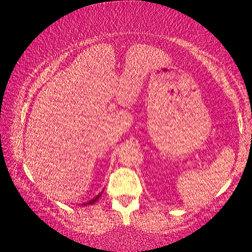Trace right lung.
<instances>
[{"instance_id":"1","label":"right lung","mask_w":252,"mask_h":252,"mask_svg":"<svg viewBox=\"0 0 252 252\" xmlns=\"http://www.w3.org/2000/svg\"><path fill=\"white\" fill-rule=\"evenodd\" d=\"M101 195H102V191L99 192V194L97 195V196H95L94 198L93 199H91V201H88V202H86V203H82V206H87V205H92V204H94V203L97 201V199L101 197Z\"/></svg>"}]
</instances>
